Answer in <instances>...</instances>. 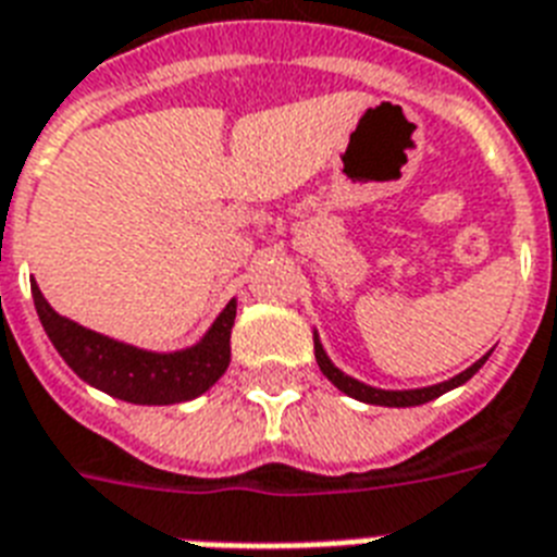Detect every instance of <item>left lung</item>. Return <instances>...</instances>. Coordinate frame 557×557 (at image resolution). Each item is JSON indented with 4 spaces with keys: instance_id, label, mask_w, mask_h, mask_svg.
<instances>
[{
    "instance_id": "left-lung-1",
    "label": "left lung",
    "mask_w": 557,
    "mask_h": 557,
    "mask_svg": "<svg viewBox=\"0 0 557 557\" xmlns=\"http://www.w3.org/2000/svg\"><path fill=\"white\" fill-rule=\"evenodd\" d=\"M314 358H318V367L326 379L341 389V393H347V396L358 398V401H367V405H381V407H416V405H424V401H433V398H440L442 393H448V389L459 387V384H466L471 375H474L480 367L488 361V356H483L476 364L468 367L466 372H459L454 379L442 381V384H433V387H419V389H379V387H370V384H361V381L349 379L338 367L332 364L330 356L323 352L321 341H318V332H314Z\"/></svg>"
}]
</instances>
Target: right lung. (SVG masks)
Instances as JSON below:
<instances>
[{
  "label": "right lung",
  "mask_w": 557,
  "mask_h": 557,
  "mask_svg": "<svg viewBox=\"0 0 557 557\" xmlns=\"http://www.w3.org/2000/svg\"><path fill=\"white\" fill-rule=\"evenodd\" d=\"M30 295L39 323L65 364L86 384L121 401H133V405L190 401L213 387L231 364V326L236 318V300L222 309L196 347L182 352H147L57 314L37 283H30Z\"/></svg>",
  "instance_id": "add662e5"
}]
</instances>
